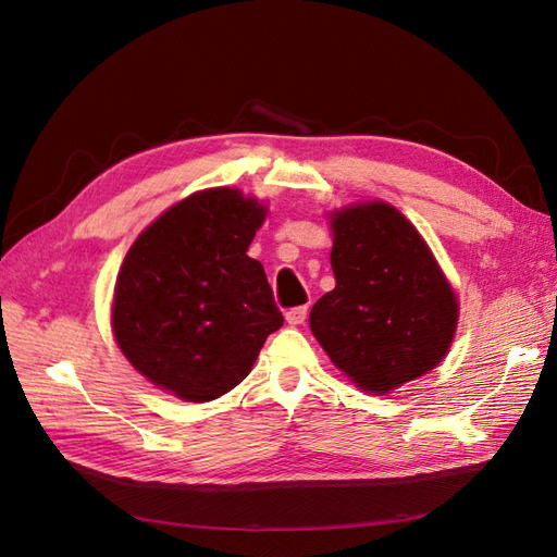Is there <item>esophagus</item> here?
I'll return each mask as SVG.
<instances>
[{
  "mask_svg": "<svg viewBox=\"0 0 557 557\" xmlns=\"http://www.w3.org/2000/svg\"><path fill=\"white\" fill-rule=\"evenodd\" d=\"M307 320V307H295V309H288L285 311V323L288 325H301Z\"/></svg>",
  "mask_w": 557,
  "mask_h": 557,
  "instance_id": "1",
  "label": "esophagus"
}]
</instances>
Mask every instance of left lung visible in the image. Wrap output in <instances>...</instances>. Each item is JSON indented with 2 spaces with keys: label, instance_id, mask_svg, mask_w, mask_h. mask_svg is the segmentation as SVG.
Returning <instances> with one entry per match:
<instances>
[{
  "label": "left lung",
  "instance_id": "obj_1",
  "mask_svg": "<svg viewBox=\"0 0 557 557\" xmlns=\"http://www.w3.org/2000/svg\"><path fill=\"white\" fill-rule=\"evenodd\" d=\"M330 223L336 285L313 305L311 332L352 383L387 395L444 360L458 297L395 207L362 201L332 213Z\"/></svg>",
  "mask_w": 557,
  "mask_h": 557
}]
</instances>
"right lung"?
Masks as SVG:
<instances>
[{"label": "right lung", "mask_w": 557, "mask_h": 557, "mask_svg": "<svg viewBox=\"0 0 557 557\" xmlns=\"http://www.w3.org/2000/svg\"><path fill=\"white\" fill-rule=\"evenodd\" d=\"M267 209L234 188L181 199L132 244L111 327L139 374L185 401L239 385L283 325L272 285L246 250Z\"/></svg>", "instance_id": "obj_1"}]
</instances>
